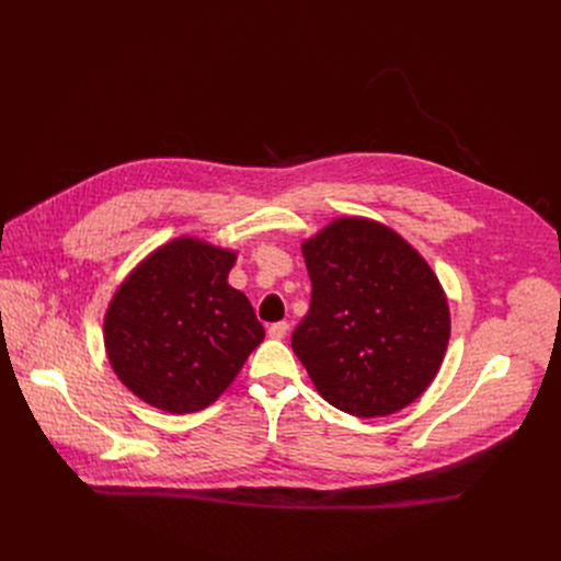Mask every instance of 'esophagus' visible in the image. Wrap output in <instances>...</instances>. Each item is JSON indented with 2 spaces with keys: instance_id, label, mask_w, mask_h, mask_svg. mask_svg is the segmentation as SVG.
I'll return each mask as SVG.
<instances>
[{
  "instance_id": "obj_1",
  "label": "esophagus",
  "mask_w": 561,
  "mask_h": 561,
  "mask_svg": "<svg viewBox=\"0 0 561 561\" xmlns=\"http://www.w3.org/2000/svg\"><path fill=\"white\" fill-rule=\"evenodd\" d=\"M286 332H288V322H273V325L268 328V336L271 339H275V341H282L284 336H286Z\"/></svg>"
}]
</instances>
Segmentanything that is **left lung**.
I'll return each mask as SVG.
<instances>
[{
	"mask_svg": "<svg viewBox=\"0 0 561 561\" xmlns=\"http://www.w3.org/2000/svg\"><path fill=\"white\" fill-rule=\"evenodd\" d=\"M311 307L290 336L313 387L359 419L389 416L436 377L450 339L446 293L393 229L339 218L302 243Z\"/></svg>",
	"mask_w": 561,
	"mask_h": 561,
	"instance_id": "8db88e82",
	"label": "left lung"
}]
</instances>
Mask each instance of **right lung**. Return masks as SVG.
<instances>
[{
    "label": "right lung",
    "mask_w": 561,
    "mask_h": 561,
    "mask_svg": "<svg viewBox=\"0 0 561 561\" xmlns=\"http://www.w3.org/2000/svg\"><path fill=\"white\" fill-rule=\"evenodd\" d=\"M236 254L174 239L123 282L104 318L108 362L142 402L170 414L209 407L265 332L250 300L227 284Z\"/></svg>",
    "instance_id": "1"
}]
</instances>
